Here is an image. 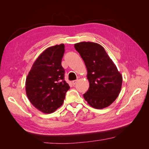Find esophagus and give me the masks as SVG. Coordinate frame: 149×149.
Returning <instances> with one entry per match:
<instances>
[{"mask_svg": "<svg viewBox=\"0 0 149 149\" xmlns=\"http://www.w3.org/2000/svg\"><path fill=\"white\" fill-rule=\"evenodd\" d=\"M76 83H77V80H74V81H72V84H73V85L76 84Z\"/></svg>", "mask_w": 149, "mask_h": 149, "instance_id": "obj_1", "label": "esophagus"}]
</instances>
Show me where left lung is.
<instances>
[{
    "label": "left lung",
    "mask_w": 149,
    "mask_h": 149,
    "mask_svg": "<svg viewBox=\"0 0 149 149\" xmlns=\"http://www.w3.org/2000/svg\"><path fill=\"white\" fill-rule=\"evenodd\" d=\"M74 48L88 71L89 88L83 94L84 100L96 109L110 106L119 96L123 83L116 65L100 44L83 42L74 44Z\"/></svg>",
    "instance_id": "1"
}]
</instances>
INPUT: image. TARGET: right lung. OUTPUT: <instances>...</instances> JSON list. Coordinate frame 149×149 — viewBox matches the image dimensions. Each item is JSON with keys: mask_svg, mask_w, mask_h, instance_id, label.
<instances>
[{"mask_svg": "<svg viewBox=\"0 0 149 149\" xmlns=\"http://www.w3.org/2000/svg\"><path fill=\"white\" fill-rule=\"evenodd\" d=\"M64 53L63 43L47 48L35 60L26 78V96L43 113L50 114L59 108L70 88L65 81L61 66Z\"/></svg>", "mask_w": 149, "mask_h": 149, "instance_id": "add662e5", "label": "right lung"}]
</instances>
